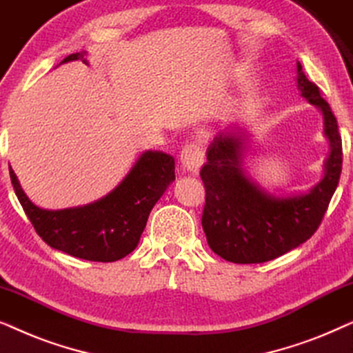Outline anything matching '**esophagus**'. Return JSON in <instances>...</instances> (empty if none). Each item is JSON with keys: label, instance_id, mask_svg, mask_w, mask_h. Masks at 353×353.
<instances>
[{"label": "esophagus", "instance_id": "esophagus-1", "mask_svg": "<svg viewBox=\"0 0 353 353\" xmlns=\"http://www.w3.org/2000/svg\"><path fill=\"white\" fill-rule=\"evenodd\" d=\"M180 159L185 170L191 172L192 175H197L202 163H204V149H202L199 143H190L183 148Z\"/></svg>", "mask_w": 353, "mask_h": 353}]
</instances>
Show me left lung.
<instances>
[{
	"mask_svg": "<svg viewBox=\"0 0 353 353\" xmlns=\"http://www.w3.org/2000/svg\"><path fill=\"white\" fill-rule=\"evenodd\" d=\"M297 88L323 114L330 154L321 180L307 192L274 196L243 168L248 132L233 127L216 134L201 170L205 186L202 228L210 249L233 263H262L299 248L312 238L330 205L342 170V139L330 104L297 62Z\"/></svg>",
	"mask_w": 353,
	"mask_h": 353,
	"instance_id": "obj_1",
	"label": "left lung"
}]
</instances>
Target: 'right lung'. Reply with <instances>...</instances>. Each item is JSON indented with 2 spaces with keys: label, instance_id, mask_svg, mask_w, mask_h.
Segmentation results:
<instances>
[{
  "label": "right lung",
  "instance_id": "right-lung-1",
  "mask_svg": "<svg viewBox=\"0 0 353 353\" xmlns=\"http://www.w3.org/2000/svg\"><path fill=\"white\" fill-rule=\"evenodd\" d=\"M85 56L86 51L75 52L61 64L70 61L88 64ZM9 175L23 212L48 245L90 262H115L138 245L152 207L175 181V161L162 151H144L104 197L62 210L35 205L11 167Z\"/></svg>",
  "mask_w": 353,
  "mask_h": 353
}]
</instances>
